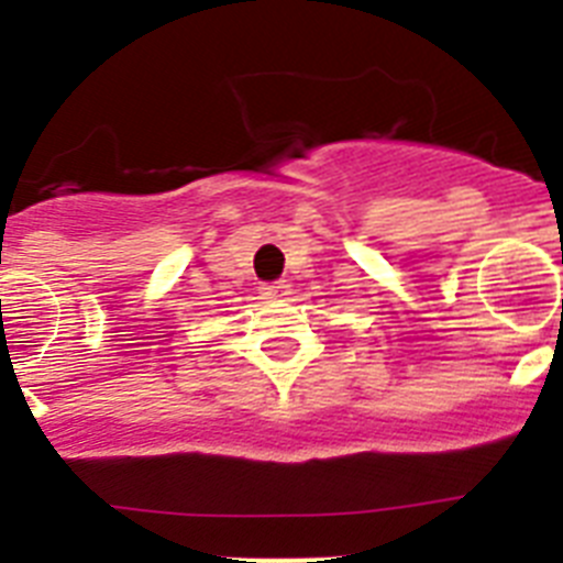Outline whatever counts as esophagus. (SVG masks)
<instances>
[{
	"instance_id": "obj_1",
	"label": "esophagus",
	"mask_w": 563,
	"mask_h": 563,
	"mask_svg": "<svg viewBox=\"0 0 563 563\" xmlns=\"http://www.w3.org/2000/svg\"><path fill=\"white\" fill-rule=\"evenodd\" d=\"M258 290H262V296H265V298L290 296V285H287V282H271V285H262Z\"/></svg>"
}]
</instances>
